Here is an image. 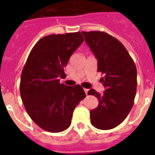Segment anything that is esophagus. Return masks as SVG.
Masks as SVG:
<instances>
[{"instance_id":"1","label":"esophagus","mask_w":155,"mask_h":155,"mask_svg":"<svg viewBox=\"0 0 155 155\" xmlns=\"http://www.w3.org/2000/svg\"><path fill=\"white\" fill-rule=\"evenodd\" d=\"M84 92H85V93H86V95H87V92H88V89H87V88H84Z\"/></svg>"}]
</instances>
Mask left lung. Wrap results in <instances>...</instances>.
<instances>
[{"instance_id": "8db88e82", "label": "left lung", "mask_w": 155, "mask_h": 155, "mask_svg": "<svg viewBox=\"0 0 155 155\" xmlns=\"http://www.w3.org/2000/svg\"><path fill=\"white\" fill-rule=\"evenodd\" d=\"M85 41L97 59V71L105 91L99 94L90 89L88 95L98 100V106L90 112L92 125L111 130L119 125L130 113L137 90V68L127 50L116 38L101 31L84 32Z\"/></svg>"}]
</instances>
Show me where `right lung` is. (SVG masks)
Wrapping results in <instances>:
<instances>
[{"mask_svg": "<svg viewBox=\"0 0 155 155\" xmlns=\"http://www.w3.org/2000/svg\"><path fill=\"white\" fill-rule=\"evenodd\" d=\"M84 41L80 32L45 36L35 45L23 68L20 94L33 121L51 133L71 125L73 111L85 97L80 85L60 84L71 55Z\"/></svg>", "mask_w": 155, "mask_h": 155, "instance_id": "add662e5", "label": "right lung"}]
</instances>
